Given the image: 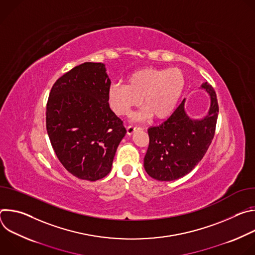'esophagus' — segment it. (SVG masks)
Wrapping results in <instances>:
<instances>
[{"instance_id":"esophagus-1","label":"esophagus","mask_w":255,"mask_h":255,"mask_svg":"<svg viewBox=\"0 0 255 255\" xmlns=\"http://www.w3.org/2000/svg\"><path fill=\"white\" fill-rule=\"evenodd\" d=\"M136 129H142V128L141 127H136V126H133V125H129L127 127V133L129 135H131V134H133L136 131Z\"/></svg>"}]
</instances>
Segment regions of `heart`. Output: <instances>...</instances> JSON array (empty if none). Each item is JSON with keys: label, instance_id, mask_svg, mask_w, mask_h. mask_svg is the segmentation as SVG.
Segmentation results:
<instances>
[{"label": "heart", "instance_id": "1", "mask_svg": "<svg viewBox=\"0 0 255 255\" xmlns=\"http://www.w3.org/2000/svg\"><path fill=\"white\" fill-rule=\"evenodd\" d=\"M185 84V76L178 68L142 67L127 77V85H111L108 103L115 114L128 116L142 99L143 117L164 119L173 112Z\"/></svg>", "mask_w": 255, "mask_h": 255}]
</instances>
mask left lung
Masks as SVG:
<instances>
[{"mask_svg":"<svg viewBox=\"0 0 255 255\" xmlns=\"http://www.w3.org/2000/svg\"><path fill=\"white\" fill-rule=\"evenodd\" d=\"M211 108L203 120H192L185 112V100L159 126L148 129L149 146L144 168L154 179L168 181L193 170L206 154L214 138L219 106L214 88L205 83Z\"/></svg>","mask_w":255,"mask_h":255,"instance_id":"8db88e82","label":"left lung"}]
</instances>
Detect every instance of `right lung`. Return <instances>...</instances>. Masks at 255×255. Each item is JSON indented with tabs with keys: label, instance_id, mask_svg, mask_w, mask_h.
Wrapping results in <instances>:
<instances>
[{
	"label": "right lung",
	"instance_id": "1",
	"mask_svg": "<svg viewBox=\"0 0 255 255\" xmlns=\"http://www.w3.org/2000/svg\"><path fill=\"white\" fill-rule=\"evenodd\" d=\"M111 81L104 63L85 62L52 86L46 104V129L52 148L72 175L95 181L111 170L126 134L108 103Z\"/></svg>",
	"mask_w": 255,
	"mask_h": 255
}]
</instances>
